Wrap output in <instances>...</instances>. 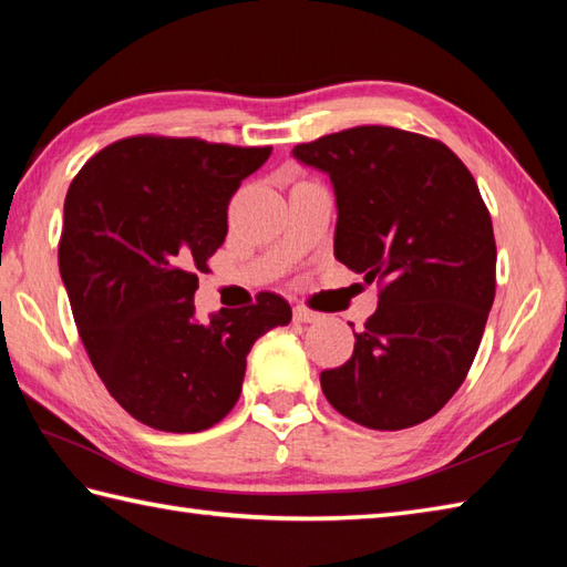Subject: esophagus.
Instances as JSON below:
<instances>
[{
	"mask_svg": "<svg viewBox=\"0 0 567 567\" xmlns=\"http://www.w3.org/2000/svg\"><path fill=\"white\" fill-rule=\"evenodd\" d=\"M319 319H321V315H317V311H311L307 307H295V321H299V323H315Z\"/></svg>",
	"mask_w": 567,
	"mask_h": 567,
	"instance_id": "34e87169",
	"label": "esophagus"
}]
</instances>
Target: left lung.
<instances>
[{
  "label": "left lung",
  "mask_w": 567,
  "mask_h": 567,
  "mask_svg": "<svg viewBox=\"0 0 567 567\" xmlns=\"http://www.w3.org/2000/svg\"><path fill=\"white\" fill-rule=\"evenodd\" d=\"M327 173L333 256L382 285L348 363L321 372L336 412L375 431L431 419L461 388L495 302L497 246L477 183L457 155L392 126L299 143Z\"/></svg>",
  "instance_id": "1"
}]
</instances>
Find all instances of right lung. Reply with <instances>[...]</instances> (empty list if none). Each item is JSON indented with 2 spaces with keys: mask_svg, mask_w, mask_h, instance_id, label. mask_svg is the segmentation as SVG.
<instances>
[{
  "mask_svg": "<svg viewBox=\"0 0 567 567\" xmlns=\"http://www.w3.org/2000/svg\"><path fill=\"white\" fill-rule=\"evenodd\" d=\"M272 148L134 136L84 163L65 197L60 277L106 390L141 424L195 433L238 402L246 358L292 309L260 292L195 317L197 275L224 244L228 202Z\"/></svg>",
  "mask_w": 567,
  "mask_h": 567,
  "instance_id": "obj_1",
  "label": "right lung"
}]
</instances>
